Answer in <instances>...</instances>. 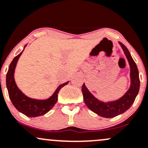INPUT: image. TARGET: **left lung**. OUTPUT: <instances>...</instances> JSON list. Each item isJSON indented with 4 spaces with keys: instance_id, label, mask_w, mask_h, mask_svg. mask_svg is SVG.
Here are the masks:
<instances>
[{
    "instance_id": "obj_1",
    "label": "left lung",
    "mask_w": 148,
    "mask_h": 148,
    "mask_svg": "<svg viewBox=\"0 0 148 148\" xmlns=\"http://www.w3.org/2000/svg\"><path fill=\"white\" fill-rule=\"evenodd\" d=\"M119 44L123 49L130 67L131 84L128 91L124 94V96L117 101L104 103L96 99L87 89L84 84L82 85V91L86 105L90 110L101 117L113 118L123 113L131 106L139 91V73L136 62L132 58L126 47L121 42H119Z\"/></svg>"
}]
</instances>
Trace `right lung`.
<instances>
[{
	"label": "right lung",
	"instance_id": "obj_1",
	"mask_svg": "<svg viewBox=\"0 0 148 148\" xmlns=\"http://www.w3.org/2000/svg\"><path fill=\"white\" fill-rule=\"evenodd\" d=\"M23 52L17 55L13 59L6 75V86H7L8 95L12 103L18 111L21 112L28 117H37L45 114L52 109L58 99V93L63 86L67 84L69 82L60 85L53 95L46 100H37L27 97L21 92L18 88L14 79V72L18 59Z\"/></svg>",
	"mask_w": 148,
	"mask_h": 148
}]
</instances>
